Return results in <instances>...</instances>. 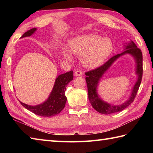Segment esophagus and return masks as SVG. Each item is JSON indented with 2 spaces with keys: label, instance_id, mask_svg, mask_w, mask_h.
<instances>
[{
  "label": "esophagus",
  "instance_id": "obj_1",
  "mask_svg": "<svg viewBox=\"0 0 153 153\" xmlns=\"http://www.w3.org/2000/svg\"><path fill=\"white\" fill-rule=\"evenodd\" d=\"M83 75V73L82 71H79V70H77L75 71V76H82Z\"/></svg>",
  "mask_w": 153,
  "mask_h": 153
}]
</instances>
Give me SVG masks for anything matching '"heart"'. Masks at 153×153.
Here are the masks:
<instances>
[{"label":"heart","instance_id":"b5f03b06","mask_svg":"<svg viewBox=\"0 0 153 153\" xmlns=\"http://www.w3.org/2000/svg\"><path fill=\"white\" fill-rule=\"evenodd\" d=\"M113 49V43L108 37H102L96 33L80 35L69 42V50L64 49L63 56L71 59V53L81 56L84 66L95 68L100 66L108 57Z\"/></svg>","mask_w":153,"mask_h":153}]
</instances>
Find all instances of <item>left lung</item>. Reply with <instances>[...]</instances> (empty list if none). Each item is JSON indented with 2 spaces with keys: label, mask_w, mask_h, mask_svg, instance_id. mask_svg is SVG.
<instances>
[{
  "label": "left lung",
  "mask_w": 153,
  "mask_h": 153,
  "mask_svg": "<svg viewBox=\"0 0 153 153\" xmlns=\"http://www.w3.org/2000/svg\"><path fill=\"white\" fill-rule=\"evenodd\" d=\"M126 44L124 45V51L122 53L112 56L101 66L85 72L89 100L92 106L99 113L109 114L122 111L133 102L137 95L143 76V55L141 51L137 48L134 41H130L128 43H126ZM125 54H130L134 58L136 62V73L138 76L137 82L133 88L131 95L128 100L121 105H113L105 102L100 98L97 92V89L100 80L103 75L117 59Z\"/></svg>",
  "instance_id": "1"
}]
</instances>
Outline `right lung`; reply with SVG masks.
I'll list each match as a JSON object with an SVG mask.
<instances>
[{
	"mask_svg": "<svg viewBox=\"0 0 153 153\" xmlns=\"http://www.w3.org/2000/svg\"><path fill=\"white\" fill-rule=\"evenodd\" d=\"M37 30V28H32L22 35L21 38L30 37ZM73 71L60 74L55 80L54 85L48 99L39 105L31 106L20 102L22 105L38 116L51 117L58 114L64 108L67 98L65 95L68 83L73 80Z\"/></svg>",
	"mask_w": 153,
	"mask_h": 153,
	"instance_id": "1",
	"label": "right lung"
}]
</instances>
